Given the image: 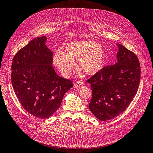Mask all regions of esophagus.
Wrapping results in <instances>:
<instances>
[{
  "label": "esophagus",
  "instance_id": "esophagus-1",
  "mask_svg": "<svg viewBox=\"0 0 153 153\" xmlns=\"http://www.w3.org/2000/svg\"><path fill=\"white\" fill-rule=\"evenodd\" d=\"M83 85H84V84L82 82L77 81V82H75L74 87L76 88H80L81 87H82V86H83Z\"/></svg>",
  "mask_w": 153,
  "mask_h": 153
}]
</instances>
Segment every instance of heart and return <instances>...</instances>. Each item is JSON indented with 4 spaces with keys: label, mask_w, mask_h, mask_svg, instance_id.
Here are the masks:
<instances>
[{
    "label": "heart",
    "mask_w": 153,
    "mask_h": 153,
    "mask_svg": "<svg viewBox=\"0 0 153 153\" xmlns=\"http://www.w3.org/2000/svg\"><path fill=\"white\" fill-rule=\"evenodd\" d=\"M77 60L78 68L86 74H97L104 63L102 45L93 41H74L66 45L62 52H57L53 58L54 65L64 77L71 75Z\"/></svg>",
    "instance_id": "heart-1"
}]
</instances>
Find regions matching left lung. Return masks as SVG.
<instances>
[{
	"label": "left lung",
	"mask_w": 153,
	"mask_h": 153,
	"mask_svg": "<svg viewBox=\"0 0 153 153\" xmlns=\"http://www.w3.org/2000/svg\"><path fill=\"white\" fill-rule=\"evenodd\" d=\"M117 45V62L103 68L87 81L92 92L89 108L102 121L126 110L136 94L140 81L141 67L136 55L123 45Z\"/></svg>",
	"instance_id": "1"
}]
</instances>
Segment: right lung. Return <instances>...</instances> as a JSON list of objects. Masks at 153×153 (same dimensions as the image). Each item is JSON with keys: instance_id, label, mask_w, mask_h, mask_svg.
<instances>
[{"instance_id": "obj_1", "label": "right lung", "mask_w": 153, "mask_h": 153, "mask_svg": "<svg viewBox=\"0 0 153 153\" xmlns=\"http://www.w3.org/2000/svg\"><path fill=\"white\" fill-rule=\"evenodd\" d=\"M46 40L45 36L32 40L16 53L11 66L12 87L19 101L26 111L41 119L54 113L73 86L71 81L56 73Z\"/></svg>"}]
</instances>
